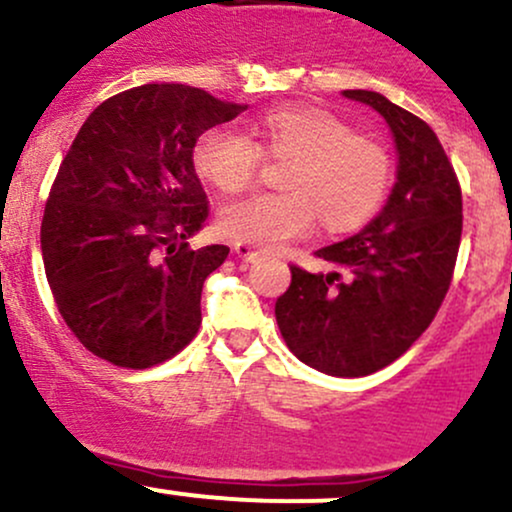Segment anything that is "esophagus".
Segmentation results:
<instances>
[{"mask_svg": "<svg viewBox=\"0 0 512 512\" xmlns=\"http://www.w3.org/2000/svg\"><path fill=\"white\" fill-rule=\"evenodd\" d=\"M234 254H237L239 261H244V263H254L258 258V251L254 249V246L244 244V241H237V244H234Z\"/></svg>", "mask_w": 512, "mask_h": 512, "instance_id": "1", "label": "esophagus"}]
</instances>
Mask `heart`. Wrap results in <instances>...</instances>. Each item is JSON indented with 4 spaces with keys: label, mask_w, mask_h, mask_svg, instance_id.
I'll return each instance as SVG.
<instances>
[{
    "label": "heart",
    "mask_w": 512,
    "mask_h": 512,
    "mask_svg": "<svg viewBox=\"0 0 512 512\" xmlns=\"http://www.w3.org/2000/svg\"><path fill=\"white\" fill-rule=\"evenodd\" d=\"M263 157L290 159L285 193H258L220 212L227 237L278 249L302 237L317 215L324 232L360 227L380 208L392 179V162L380 142L355 135L336 113L317 106H283L251 123V140L234 130L212 128L193 149L195 171L222 193H239L254 181Z\"/></svg>",
    "instance_id": "obj_1"
}]
</instances>
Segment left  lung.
Segmentation results:
<instances>
[{"label":"left lung","instance_id":"obj_1","mask_svg":"<svg viewBox=\"0 0 512 512\" xmlns=\"http://www.w3.org/2000/svg\"><path fill=\"white\" fill-rule=\"evenodd\" d=\"M343 96L375 108L396 147L387 203L353 237L317 251L329 273L292 266L275 302L287 348L333 377H363L394 363L438 314L462 239V191L428 123L377 91Z\"/></svg>","mask_w":512,"mask_h":512}]
</instances>
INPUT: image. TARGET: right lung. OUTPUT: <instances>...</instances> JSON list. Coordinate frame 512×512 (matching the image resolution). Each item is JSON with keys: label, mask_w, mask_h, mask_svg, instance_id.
Instances as JSON below:
<instances>
[{"label": "right lung", "mask_w": 512, "mask_h": 512, "mask_svg": "<svg viewBox=\"0 0 512 512\" xmlns=\"http://www.w3.org/2000/svg\"><path fill=\"white\" fill-rule=\"evenodd\" d=\"M241 111L195 86H132L62 159L40 227L45 275L74 336L108 363L145 370L198 333L203 283L229 249H186L208 220L193 147Z\"/></svg>", "instance_id": "1"}]
</instances>
